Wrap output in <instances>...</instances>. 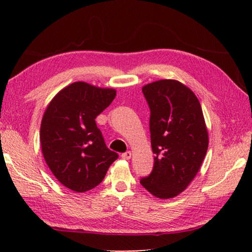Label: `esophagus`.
<instances>
[{
	"label": "esophagus",
	"instance_id": "obj_1",
	"mask_svg": "<svg viewBox=\"0 0 252 252\" xmlns=\"http://www.w3.org/2000/svg\"><path fill=\"white\" fill-rule=\"evenodd\" d=\"M122 159H125V160H129V159H131V157H132V153L130 152V151H126V152H125V153H122Z\"/></svg>",
	"mask_w": 252,
	"mask_h": 252
}]
</instances>
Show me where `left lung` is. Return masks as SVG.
Wrapping results in <instances>:
<instances>
[{
    "instance_id": "8db88e82",
    "label": "left lung",
    "mask_w": 252,
    "mask_h": 252,
    "mask_svg": "<svg viewBox=\"0 0 252 252\" xmlns=\"http://www.w3.org/2000/svg\"><path fill=\"white\" fill-rule=\"evenodd\" d=\"M150 108L155 165L141 185L160 199L180 194L197 176L206 157L209 136L201 105L187 85L159 80L142 88Z\"/></svg>"
}]
</instances>
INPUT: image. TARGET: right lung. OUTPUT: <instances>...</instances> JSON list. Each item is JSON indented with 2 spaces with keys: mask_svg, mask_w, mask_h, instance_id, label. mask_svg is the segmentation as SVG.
Returning <instances> with one entry per match:
<instances>
[{
  "mask_svg": "<svg viewBox=\"0 0 252 252\" xmlns=\"http://www.w3.org/2000/svg\"><path fill=\"white\" fill-rule=\"evenodd\" d=\"M116 95L114 89L79 81L62 89L46 106L40 130L42 153L58 181L72 191L95 188L118 159L95 123Z\"/></svg>",
  "mask_w": 252,
  "mask_h": 252,
  "instance_id": "add662e5",
  "label": "right lung"
}]
</instances>
